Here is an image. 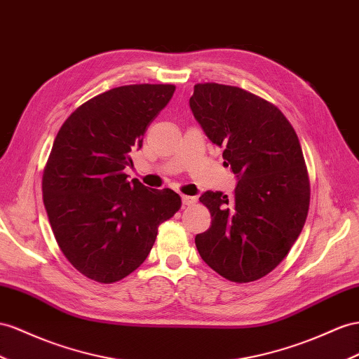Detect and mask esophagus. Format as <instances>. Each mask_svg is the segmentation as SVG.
Returning a JSON list of instances; mask_svg holds the SVG:
<instances>
[{
	"label": "esophagus",
	"mask_w": 359,
	"mask_h": 359,
	"mask_svg": "<svg viewBox=\"0 0 359 359\" xmlns=\"http://www.w3.org/2000/svg\"><path fill=\"white\" fill-rule=\"evenodd\" d=\"M197 201V197H192V196H182V203L185 206H191L194 205Z\"/></svg>",
	"instance_id": "1"
}]
</instances>
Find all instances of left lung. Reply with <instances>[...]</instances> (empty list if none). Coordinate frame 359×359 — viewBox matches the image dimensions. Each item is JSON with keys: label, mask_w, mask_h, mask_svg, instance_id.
Instances as JSON below:
<instances>
[{"label": "left lung", "mask_w": 359, "mask_h": 359, "mask_svg": "<svg viewBox=\"0 0 359 359\" xmlns=\"http://www.w3.org/2000/svg\"><path fill=\"white\" fill-rule=\"evenodd\" d=\"M189 107L238 177L232 198L201 194L212 223L196 236L197 250L229 280H258L282 262L306 222L309 179L299 137L278 107L236 86L198 83Z\"/></svg>", "instance_id": "left-lung-1"}]
</instances>
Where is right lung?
Here are the masks:
<instances>
[{"label": "right lung", "instance_id": "1", "mask_svg": "<svg viewBox=\"0 0 359 359\" xmlns=\"http://www.w3.org/2000/svg\"><path fill=\"white\" fill-rule=\"evenodd\" d=\"M176 86L128 85L103 92L72 112L43 170V205L65 258L101 283L124 279L147 259L161 223L180 196L150 189L124 170Z\"/></svg>", "mask_w": 359, "mask_h": 359}]
</instances>
